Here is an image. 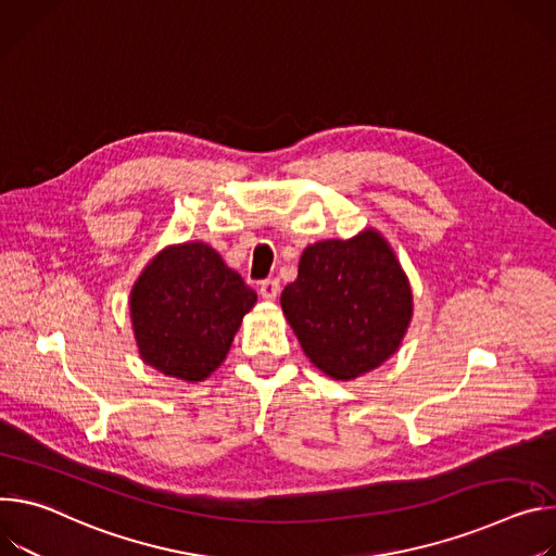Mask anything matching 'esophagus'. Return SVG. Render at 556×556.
<instances>
[{
  "label": "esophagus",
  "instance_id": "34e87169",
  "mask_svg": "<svg viewBox=\"0 0 556 556\" xmlns=\"http://www.w3.org/2000/svg\"><path fill=\"white\" fill-rule=\"evenodd\" d=\"M280 293V282L276 278H269V280H263L261 282V295L267 300V302H274Z\"/></svg>",
  "mask_w": 556,
  "mask_h": 556
}]
</instances>
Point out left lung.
I'll use <instances>...</instances> for the list:
<instances>
[{
  "label": "left lung",
  "instance_id": "left-lung-1",
  "mask_svg": "<svg viewBox=\"0 0 556 556\" xmlns=\"http://www.w3.org/2000/svg\"><path fill=\"white\" fill-rule=\"evenodd\" d=\"M280 304L304 355L342 382L387 362L413 316L408 278L376 229L306 247Z\"/></svg>",
  "mask_w": 556,
  "mask_h": 556
}]
</instances>
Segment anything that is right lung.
I'll return each mask as SVG.
<instances>
[{"instance_id":"add662e5","label":"right lung","mask_w":556,"mask_h":556,"mask_svg":"<svg viewBox=\"0 0 556 556\" xmlns=\"http://www.w3.org/2000/svg\"><path fill=\"white\" fill-rule=\"evenodd\" d=\"M254 289L205 242L165 247L130 293L139 355L156 371L201 382L223 364Z\"/></svg>"}]
</instances>
